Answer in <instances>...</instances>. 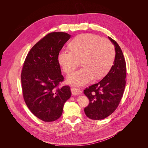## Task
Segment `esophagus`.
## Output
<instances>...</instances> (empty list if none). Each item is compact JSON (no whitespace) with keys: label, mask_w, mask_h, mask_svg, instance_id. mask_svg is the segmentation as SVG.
<instances>
[{"label":"esophagus","mask_w":148,"mask_h":148,"mask_svg":"<svg viewBox=\"0 0 148 148\" xmlns=\"http://www.w3.org/2000/svg\"><path fill=\"white\" fill-rule=\"evenodd\" d=\"M71 93H72V95H75V96L79 95H81V94H82V91L81 89H80L79 88H77L75 87L71 88Z\"/></svg>","instance_id":"obj_1"}]
</instances>
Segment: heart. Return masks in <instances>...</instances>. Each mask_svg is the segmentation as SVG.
Segmentation results:
<instances>
[{"instance_id": "heart-1", "label": "heart", "mask_w": 148, "mask_h": 148, "mask_svg": "<svg viewBox=\"0 0 148 148\" xmlns=\"http://www.w3.org/2000/svg\"><path fill=\"white\" fill-rule=\"evenodd\" d=\"M70 50L63 49L58 55V60L64 72H72L79 60L83 66L69 76L68 80L77 85L86 84L95 77L105 76L114 62L115 50L109 40L93 34H82L75 38L69 44Z\"/></svg>"}]
</instances>
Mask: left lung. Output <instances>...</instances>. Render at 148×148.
I'll list each match as a JSON object with an SVG mask.
<instances>
[{
	"mask_svg": "<svg viewBox=\"0 0 148 148\" xmlns=\"http://www.w3.org/2000/svg\"><path fill=\"white\" fill-rule=\"evenodd\" d=\"M114 44L115 57L109 73L99 82L84 90L89 101L84 113L92 120H102L112 114L122 99L126 84L127 65L122 49L115 40L109 37Z\"/></svg>",
	"mask_w": 148,
	"mask_h": 148,
	"instance_id": "1",
	"label": "left lung"
}]
</instances>
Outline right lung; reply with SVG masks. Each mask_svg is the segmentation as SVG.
Masks as SVG:
<instances>
[{
  "label": "right lung",
  "mask_w": 148,
  "mask_h": 148,
  "mask_svg": "<svg viewBox=\"0 0 148 148\" xmlns=\"http://www.w3.org/2000/svg\"><path fill=\"white\" fill-rule=\"evenodd\" d=\"M71 36L64 32L47 34L31 49L21 73L24 101L36 117L44 122L55 121L62 115L65 102L71 96L64 80L58 55Z\"/></svg>",
  "instance_id": "1"
}]
</instances>
